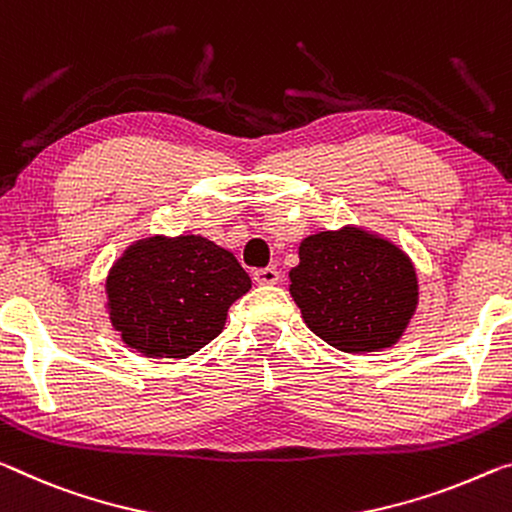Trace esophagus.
Segmentation results:
<instances>
[{"instance_id":"34e87169","label":"esophagus","mask_w":512,"mask_h":512,"mask_svg":"<svg viewBox=\"0 0 512 512\" xmlns=\"http://www.w3.org/2000/svg\"><path fill=\"white\" fill-rule=\"evenodd\" d=\"M253 280L257 282V285H278L280 273L275 269H257L253 273Z\"/></svg>"}]
</instances>
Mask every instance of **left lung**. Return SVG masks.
I'll list each match as a JSON object with an SVG mask.
<instances>
[{
    "label": "left lung",
    "mask_w": 512,
    "mask_h": 512,
    "mask_svg": "<svg viewBox=\"0 0 512 512\" xmlns=\"http://www.w3.org/2000/svg\"><path fill=\"white\" fill-rule=\"evenodd\" d=\"M289 280L305 326L344 353L392 348L419 305L415 262L362 225L305 237Z\"/></svg>",
    "instance_id": "8db88e82"
}]
</instances>
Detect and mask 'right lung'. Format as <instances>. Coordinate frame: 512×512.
I'll return each instance as SVG.
<instances>
[{"instance_id": "obj_1", "label": "right lung", "mask_w": 512, "mask_h": 512, "mask_svg": "<svg viewBox=\"0 0 512 512\" xmlns=\"http://www.w3.org/2000/svg\"><path fill=\"white\" fill-rule=\"evenodd\" d=\"M250 287L237 257L202 234H148L111 264L104 310L125 346L182 360L221 335L230 305Z\"/></svg>"}]
</instances>
